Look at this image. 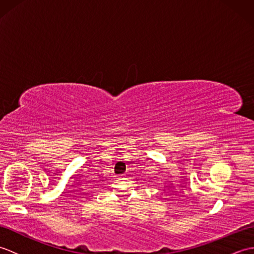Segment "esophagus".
<instances>
[{"instance_id":"esophagus-1","label":"esophagus","mask_w":254,"mask_h":254,"mask_svg":"<svg viewBox=\"0 0 254 254\" xmlns=\"http://www.w3.org/2000/svg\"><path fill=\"white\" fill-rule=\"evenodd\" d=\"M121 178V176H117V179H120Z\"/></svg>"}]
</instances>
